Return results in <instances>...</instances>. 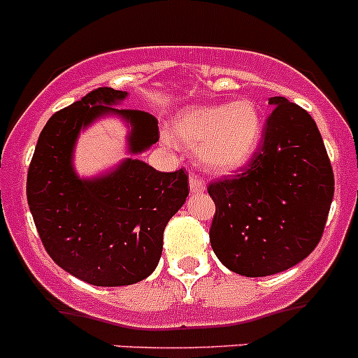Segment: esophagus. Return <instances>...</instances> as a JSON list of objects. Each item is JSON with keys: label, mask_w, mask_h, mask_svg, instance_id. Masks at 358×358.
I'll return each mask as SVG.
<instances>
[{"label": "esophagus", "mask_w": 358, "mask_h": 358, "mask_svg": "<svg viewBox=\"0 0 358 358\" xmlns=\"http://www.w3.org/2000/svg\"><path fill=\"white\" fill-rule=\"evenodd\" d=\"M189 185H190V192L192 194H199V192H204V180L203 176L197 175V173H192V175L189 176Z\"/></svg>", "instance_id": "1"}]
</instances>
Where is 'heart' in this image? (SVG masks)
<instances>
[{"label":"heart","instance_id":"heart-1","mask_svg":"<svg viewBox=\"0 0 358 358\" xmlns=\"http://www.w3.org/2000/svg\"><path fill=\"white\" fill-rule=\"evenodd\" d=\"M173 131L178 140L199 150L208 169L225 173L245 164L253 154L260 138V115L250 99L225 106H192L175 117Z\"/></svg>","mask_w":358,"mask_h":358}]
</instances>
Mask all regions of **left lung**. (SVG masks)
<instances>
[{
  "instance_id": "8db88e82",
  "label": "left lung",
  "mask_w": 358,
  "mask_h": 358,
  "mask_svg": "<svg viewBox=\"0 0 358 358\" xmlns=\"http://www.w3.org/2000/svg\"><path fill=\"white\" fill-rule=\"evenodd\" d=\"M262 143L236 175L211 182L210 243L238 275L269 276L306 259L324 234L334 173L317 124L296 103L276 96Z\"/></svg>"
}]
</instances>
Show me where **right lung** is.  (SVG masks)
Here are the masks:
<instances>
[{"instance_id": "add662e5", "label": "right lung", "mask_w": 358, "mask_h": 358, "mask_svg": "<svg viewBox=\"0 0 358 358\" xmlns=\"http://www.w3.org/2000/svg\"><path fill=\"white\" fill-rule=\"evenodd\" d=\"M127 92L99 87L48 119L27 169V204L48 255L69 275L96 287H122L154 273L169 218L189 196L185 169L161 173L127 159L110 175L80 180L71 166L80 129L103 113L133 126L129 152L159 141L157 120L117 110Z\"/></svg>"}]
</instances>
